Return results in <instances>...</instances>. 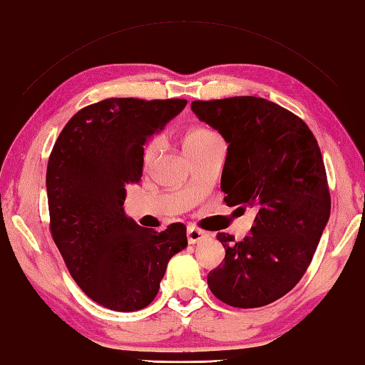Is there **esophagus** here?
Masks as SVG:
<instances>
[{"mask_svg": "<svg viewBox=\"0 0 365 365\" xmlns=\"http://www.w3.org/2000/svg\"><path fill=\"white\" fill-rule=\"evenodd\" d=\"M207 236L208 235H207L205 231L195 228V226H190V228H187V241H189V244L200 242L202 239H205Z\"/></svg>", "mask_w": 365, "mask_h": 365, "instance_id": "esophagus-1", "label": "esophagus"}]
</instances>
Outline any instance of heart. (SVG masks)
I'll return each instance as SVG.
<instances>
[{"mask_svg": "<svg viewBox=\"0 0 365 365\" xmlns=\"http://www.w3.org/2000/svg\"><path fill=\"white\" fill-rule=\"evenodd\" d=\"M215 139H218V137L215 135L210 129L194 128V129L189 130L186 137H184V150L200 147V145H204V143L215 140ZM158 148H160V140L158 139H153L152 142H148L145 150H143V163L150 165L152 161L155 160V157H157Z\"/></svg>", "mask_w": 365, "mask_h": 365, "instance_id": "obj_1", "label": "heart"}]
</instances>
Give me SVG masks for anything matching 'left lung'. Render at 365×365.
I'll use <instances>...</instances> for the list:
<instances>
[{
    "mask_svg": "<svg viewBox=\"0 0 365 365\" xmlns=\"http://www.w3.org/2000/svg\"><path fill=\"white\" fill-rule=\"evenodd\" d=\"M190 108L228 143L226 205L257 212L242 241L218 232L226 254L208 273V288L232 307L267 306L302 278L330 218L319 143L301 118L265 98L197 100Z\"/></svg>",
    "mask_w": 365,
    "mask_h": 365,
    "instance_id": "8db88e82",
    "label": "left lung"
}]
</instances>
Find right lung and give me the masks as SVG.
<instances>
[{
	"label": "right lung",
	"mask_w": 365,
	"mask_h": 365,
	"mask_svg": "<svg viewBox=\"0 0 365 365\" xmlns=\"http://www.w3.org/2000/svg\"><path fill=\"white\" fill-rule=\"evenodd\" d=\"M187 101L108 98L69 119L46 168L50 228L66 267L86 294L106 309L134 312L158 294L186 226L142 228L124 212L126 186L142 176L143 145Z\"/></svg>",
	"instance_id": "obj_1"
}]
</instances>
